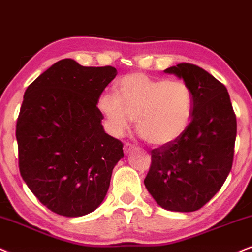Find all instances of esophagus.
I'll use <instances>...</instances> for the list:
<instances>
[{
    "instance_id": "esophagus-1",
    "label": "esophagus",
    "mask_w": 252,
    "mask_h": 252,
    "mask_svg": "<svg viewBox=\"0 0 252 252\" xmlns=\"http://www.w3.org/2000/svg\"><path fill=\"white\" fill-rule=\"evenodd\" d=\"M132 149H133V145L132 144H130V143H126V144H124V146H123L124 154H126V155L130 154V151H131Z\"/></svg>"
}]
</instances>
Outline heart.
<instances>
[{
    "label": "heart",
    "mask_w": 252,
    "mask_h": 252,
    "mask_svg": "<svg viewBox=\"0 0 252 252\" xmlns=\"http://www.w3.org/2000/svg\"><path fill=\"white\" fill-rule=\"evenodd\" d=\"M116 87L117 94L107 92L97 101L108 132L114 137L123 136L135 117L136 128L152 145L170 144L189 126L194 97L184 81L131 73L120 79Z\"/></svg>",
    "instance_id": "heart-1"
}]
</instances>
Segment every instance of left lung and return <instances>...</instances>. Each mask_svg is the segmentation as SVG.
<instances>
[{"label":"left lung","instance_id":"obj_1","mask_svg":"<svg viewBox=\"0 0 252 252\" xmlns=\"http://www.w3.org/2000/svg\"><path fill=\"white\" fill-rule=\"evenodd\" d=\"M164 72L189 86L192 121L179 138L152 150L144 185L161 208L194 212L219 192L231 170L236 116L227 88L205 69L183 63Z\"/></svg>","mask_w":252,"mask_h":252}]
</instances>
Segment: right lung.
<instances>
[{"mask_svg":"<svg viewBox=\"0 0 252 252\" xmlns=\"http://www.w3.org/2000/svg\"><path fill=\"white\" fill-rule=\"evenodd\" d=\"M115 67L63 59L24 93L16 138L21 176L44 206L78 218L103 201L123 144L106 133L96 107Z\"/></svg>","mask_w":252,"mask_h":252,"instance_id":"add662e5","label":"right lung"}]
</instances>
